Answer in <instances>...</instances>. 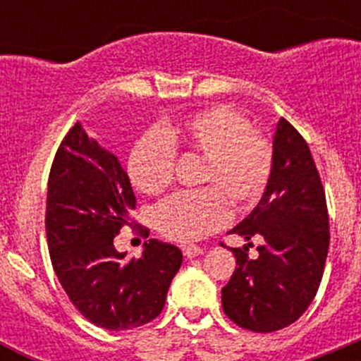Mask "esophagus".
Listing matches in <instances>:
<instances>
[{
  "label": "esophagus",
  "instance_id": "1",
  "mask_svg": "<svg viewBox=\"0 0 361 361\" xmlns=\"http://www.w3.org/2000/svg\"><path fill=\"white\" fill-rule=\"evenodd\" d=\"M183 253L186 258H193V257H199V255L204 253L202 247H199V245H186V247H183Z\"/></svg>",
  "mask_w": 361,
  "mask_h": 361
}]
</instances>
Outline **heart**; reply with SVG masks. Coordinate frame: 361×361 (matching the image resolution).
Masks as SVG:
<instances>
[{"mask_svg": "<svg viewBox=\"0 0 361 361\" xmlns=\"http://www.w3.org/2000/svg\"><path fill=\"white\" fill-rule=\"evenodd\" d=\"M175 152L204 159L199 183L206 186L175 195L155 212L157 229L175 242L200 240L222 228L228 200L237 209L257 206L275 161L271 142L251 132L250 121L228 106H212L137 139L126 162L133 186L149 197L164 193L173 180Z\"/></svg>", "mask_w": 361, "mask_h": 361, "instance_id": "1", "label": "heart"}]
</instances>
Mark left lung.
<instances>
[{"mask_svg":"<svg viewBox=\"0 0 361 361\" xmlns=\"http://www.w3.org/2000/svg\"><path fill=\"white\" fill-rule=\"evenodd\" d=\"M273 173L260 202L229 233L262 237L258 257L231 247L237 267L222 288V309L255 333H273L298 320L324 275L329 216L307 142L286 119L273 137Z\"/></svg>","mask_w":361,"mask_h":361,"instance_id":"1","label":"left lung"}]
</instances>
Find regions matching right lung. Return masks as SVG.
<instances>
[{
	"label": "right lung",
	"mask_w": 361,
	"mask_h": 361,
	"mask_svg": "<svg viewBox=\"0 0 361 361\" xmlns=\"http://www.w3.org/2000/svg\"><path fill=\"white\" fill-rule=\"evenodd\" d=\"M135 195L117 155L73 124L54 159L47 193V240L57 279L88 322L108 331L157 318L183 253L152 238L126 260L114 237L130 224Z\"/></svg>",
	"instance_id": "right-lung-1"
}]
</instances>
